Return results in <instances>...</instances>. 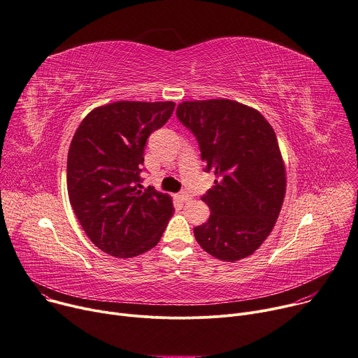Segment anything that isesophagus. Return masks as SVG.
<instances>
[{
  "mask_svg": "<svg viewBox=\"0 0 358 358\" xmlns=\"http://www.w3.org/2000/svg\"><path fill=\"white\" fill-rule=\"evenodd\" d=\"M178 199L185 203V202H187V201L190 199V194H189L187 192H180V193L178 194Z\"/></svg>",
  "mask_w": 358,
  "mask_h": 358,
  "instance_id": "obj_1",
  "label": "esophagus"
}]
</instances>
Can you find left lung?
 Instances as JSON below:
<instances>
[{"mask_svg": "<svg viewBox=\"0 0 358 358\" xmlns=\"http://www.w3.org/2000/svg\"><path fill=\"white\" fill-rule=\"evenodd\" d=\"M179 121L196 136L215 186L202 196L210 209L193 229L201 248L223 262L253 255L273 230L286 193V168L264 116L230 99L185 101Z\"/></svg>", "mask_w": 358, "mask_h": 358, "instance_id": "1", "label": "left lung"}]
</instances>
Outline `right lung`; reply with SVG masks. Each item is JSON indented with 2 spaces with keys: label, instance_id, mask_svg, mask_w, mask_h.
I'll list each match as a JSON object with an SVG mask.
<instances>
[{
  "label": "right lung",
  "instance_id": "obj_1",
  "mask_svg": "<svg viewBox=\"0 0 358 358\" xmlns=\"http://www.w3.org/2000/svg\"><path fill=\"white\" fill-rule=\"evenodd\" d=\"M175 102L117 101L91 110L68 152L71 206L91 242L115 257L157 245L173 215L171 196L142 190L148 136L172 116Z\"/></svg>",
  "mask_w": 358,
  "mask_h": 358
}]
</instances>
